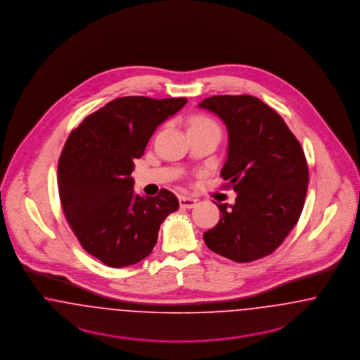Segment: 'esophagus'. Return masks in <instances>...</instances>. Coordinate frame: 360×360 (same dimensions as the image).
<instances>
[{
	"label": "esophagus",
	"mask_w": 360,
	"mask_h": 360,
	"mask_svg": "<svg viewBox=\"0 0 360 360\" xmlns=\"http://www.w3.org/2000/svg\"><path fill=\"white\" fill-rule=\"evenodd\" d=\"M179 202H180V207H183V208H193L195 205H196V200L195 199H191V198H187V196H180V199H179Z\"/></svg>",
	"instance_id": "34e87169"
}]
</instances>
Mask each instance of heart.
<instances>
[{
	"mask_svg": "<svg viewBox=\"0 0 360 360\" xmlns=\"http://www.w3.org/2000/svg\"><path fill=\"white\" fill-rule=\"evenodd\" d=\"M211 125H217L211 118H208V117H204V115H198V117H195L193 120H192V122H191V125L189 127H192V126H211Z\"/></svg>",
	"mask_w": 360,
	"mask_h": 360,
	"instance_id": "1",
	"label": "heart"
}]
</instances>
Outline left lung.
I'll return each mask as SVG.
<instances>
[{
	"label": "left lung",
	"instance_id": "1",
	"mask_svg": "<svg viewBox=\"0 0 360 360\" xmlns=\"http://www.w3.org/2000/svg\"><path fill=\"white\" fill-rule=\"evenodd\" d=\"M199 108L227 127L220 176L238 193L234 205L219 204V223L204 233V242L234 262L264 258L281 245L304 208L309 183L304 150L281 115L252 95H215Z\"/></svg>",
	"mask_w": 360,
	"mask_h": 360
}]
</instances>
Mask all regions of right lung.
<instances>
[{
    "label": "right lung",
    "instance_id": "1",
    "mask_svg": "<svg viewBox=\"0 0 360 360\" xmlns=\"http://www.w3.org/2000/svg\"><path fill=\"white\" fill-rule=\"evenodd\" d=\"M187 98L122 96L96 110L71 131L59 158L63 212L82 248L110 267L134 265L156 245L164 219L179 208L168 189L134 193V158L156 127Z\"/></svg>",
    "mask_w": 360,
    "mask_h": 360
}]
</instances>
